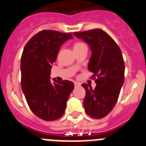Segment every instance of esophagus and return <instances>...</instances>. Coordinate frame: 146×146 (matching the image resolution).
<instances>
[{"instance_id":"esophagus-1","label":"esophagus","mask_w":146,"mask_h":146,"mask_svg":"<svg viewBox=\"0 0 146 146\" xmlns=\"http://www.w3.org/2000/svg\"><path fill=\"white\" fill-rule=\"evenodd\" d=\"M80 86L81 84L80 83V82H74V86H75V87H78V86Z\"/></svg>"}]
</instances>
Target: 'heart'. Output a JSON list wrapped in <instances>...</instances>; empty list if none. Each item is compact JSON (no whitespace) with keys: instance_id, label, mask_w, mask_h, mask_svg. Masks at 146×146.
I'll list each match as a JSON object with an SVG mask.
<instances>
[{"instance_id":"b5f03b06","label":"heart","mask_w":146,"mask_h":146,"mask_svg":"<svg viewBox=\"0 0 146 146\" xmlns=\"http://www.w3.org/2000/svg\"><path fill=\"white\" fill-rule=\"evenodd\" d=\"M83 45H85L84 44L80 43V42H77V43H76L74 45V49L77 48V47H81V46H83Z\"/></svg>"}]
</instances>
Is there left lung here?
<instances>
[{
  "instance_id": "1",
  "label": "left lung",
  "mask_w": 146,
  "mask_h": 146,
  "mask_svg": "<svg viewBox=\"0 0 146 146\" xmlns=\"http://www.w3.org/2000/svg\"><path fill=\"white\" fill-rule=\"evenodd\" d=\"M73 34L88 44L91 51L88 69L94 74L92 77H98L94 89L86 83L82 85L86 90L85 110L94 118H104L116 104L124 82L122 53L114 40L101 29Z\"/></svg>"
}]
</instances>
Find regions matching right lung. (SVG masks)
I'll use <instances>...</instances> for the list:
<instances>
[{"label": "right lung", "instance_id": "1", "mask_svg": "<svg viewBox=\"0 0 146 146\" xmlns=\"http://www.w3.org/2000/svg\"><path fill=\"white\" fill-rule=\"evenodd\" d=\"M72 37L70 33L42 31L33 36L23 50L20 63L22 90L30 109L44 121L58 119L64 115L74 89L71 81H50L51 68L59 50Z\"/></svg>", "mask_w": 146, "mask_h": 146}]
</instances>
